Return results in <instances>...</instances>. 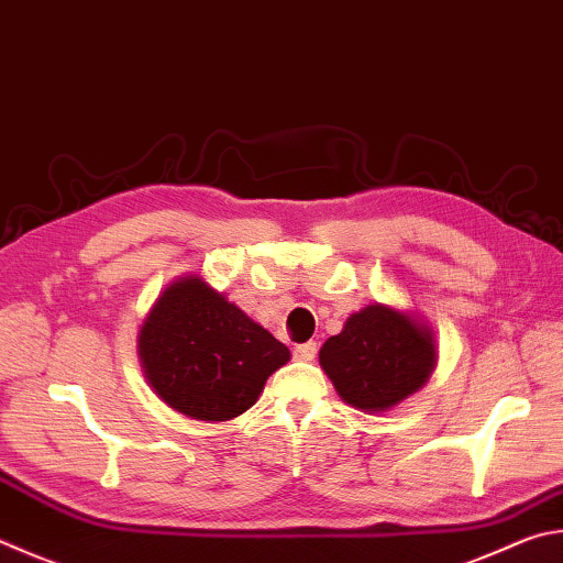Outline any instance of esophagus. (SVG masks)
<instances>
[{"instance_id": "1", "label": "esophagus", "mask_w": 563, "mask_h": 563, "mask_svg": "<svg viewBox=\"0 0 563 563\" xmlns=\"http://www.w3.org/2000/svg\"><path fill=\"white\" fill-rule=\"evenodd\" d=\"M292 354H295V360H300V362H312L314 354H317V344H314V342L298 344V346H295V350H292Z\"/></svg>"}]
</instances>
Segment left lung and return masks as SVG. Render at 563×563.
I'll return each instance as SVG.
<instances>
[{
  "instance_id": "1",
  "label": "left lung",
  "mask_w": 563,
  "mask_h": 563,
  "mask_svg": "<svg viewBox=\"0 0 563 563\" xmlns=\"http://www.w3.org/2000/svg\"><path fill=\"white\" fill-rule=\"evenodd\" d=\"M320 364L346 404L360 411H386L426 384L435 344L411 317L369 305L322 344Z\"/></svg>"
}]
</instances>
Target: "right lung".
I'll list each match as a JSON object with an SVG mask.
<instances>
[{"label":"right lung","instance_id":"1","mask_svg":"<svg viewBox=\"0 0 563 563\" xmlns=\"http://www.w3.org/2000/svg\"><path fill=\"white\" fill-rule=\"evenodd\" d=\"M140 360L162 401L199 421H229L258 401L288 346L197 275L159 295L140 330Z\"/></svg>","mask_w":563,"mask_h":563}]
</instances>
